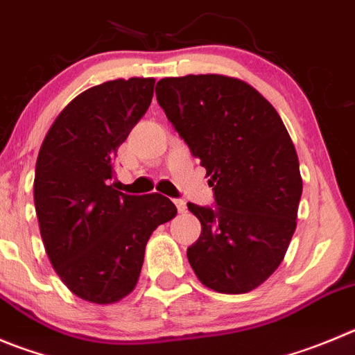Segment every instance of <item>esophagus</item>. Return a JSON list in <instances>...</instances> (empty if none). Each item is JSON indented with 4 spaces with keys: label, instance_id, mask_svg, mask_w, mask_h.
Returning <instances> with one entry per match:
<instances>
[{
    "label": "esophagus",
    "instance_id": "34e87169",
    "mask_svg": "<svg viewBox=\"0 0 355 355\" xmlns=\"http://www.w3.org/2000/svg\"><path fill=\"white\" fill-rule=\"evenodd\" d=\"M175 205H177L178 211H185V210H187V207H185V201L184 200H175Z\"/></svg>",
    "mask_w": 355,
    "mask_h": 355
}]
</instances>
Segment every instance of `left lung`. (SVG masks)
I'll use <instances>...</instances> for the list:
<instances>
[{"instance_id":"8db88e82","label":"left lung","mask_w":355,"mask_h":355,"mask_svg":"<svg viewBox=\"0 0 355 355\" xmlns=\"http://www.w3.org/2000/svg\"><path fill=\"white\" fill-rule=\"evenodd\" d=\"M155 96L214 187V207L187 203L201 223L189 264L217 293L256 289L286 256L303 191L282 119L256 89L224 75L162 78Z\"/></svg>"}]
</instances>
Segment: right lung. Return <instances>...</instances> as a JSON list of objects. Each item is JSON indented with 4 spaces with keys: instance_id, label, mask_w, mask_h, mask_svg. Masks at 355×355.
<instances>
[{
    "instance_id": "obj_1",
    "label": "right lung",
    "mask_w": 355,
    "mask_h": 355,
    "mask_svg": "<svg viewBox=\"0 0 355 355\" xmlns=\"http://www.w3.org/2000/svg\"><path fill=\"white\" fill-rule=\"evenodd\" d=\"M154 78L87 89L59 114L35 170V208L47 256L64 286L91 303L128 296L138 282L152 231L177 215L162 194L114 187L112 161L148 110Z\"/></svg>"
}]
</instances>
